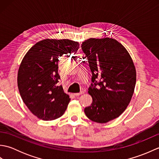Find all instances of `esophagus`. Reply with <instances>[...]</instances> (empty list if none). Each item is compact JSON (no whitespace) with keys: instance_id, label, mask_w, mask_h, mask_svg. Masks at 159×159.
Wrapping results in <instances>:
<instances>
[{"instance_id":"34e87169","label":"esophagus","mask_w":159,"mask_h":159,"mask_svg":"<svg viewBox=\"0 0 159 159\" xmlns=\"http://www.w3.org/2000/svg\"><path fill=\"white\" fill-rule=\"evenodd\" d=\"M83 93H84V92H83V91H81V92H79V93H74V96H80V95H81V94H83Z\"/></svg>"}]
</instances>
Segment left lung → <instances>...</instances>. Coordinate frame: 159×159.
Masks as SVG:
<instances>
[{
    "instance_id": "1",
    "label": "left lung",
    "mask_w": 159,
    "mask_h": 159,
    "mask_svg": "<svg viewBox=\"0 0 159 159\" xmlns=\"http://www.w3.org/2000/svg\"><path fill=\"white\" fill-rule=\"evenodd\" d=\"M81 48L92 73L88 93L92 103L85 108L89 120L107 123L126 109L136 84V70L126 49L112 38H90Z\"/></svg>"
}]
</instances>
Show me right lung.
Listing matches in <instances>:
<instances>
[{"label":"right lung","mask_w":159,"mask_h":159,"mask_svg":"<svg viewBox=\"0 0 159 159\" xmlns=\"http://www.w3.org/2000/svg\"><path fill=\"white\" fill-rule=\"evenodd\" d=\"M79 43L70 39L40 41L24 57L18 73V87L23 102L35 116L53 120L65 112L70 98L59 85V59L75 54Z\"/></svg>","instance_id":"add662e5"}]
</instances>
